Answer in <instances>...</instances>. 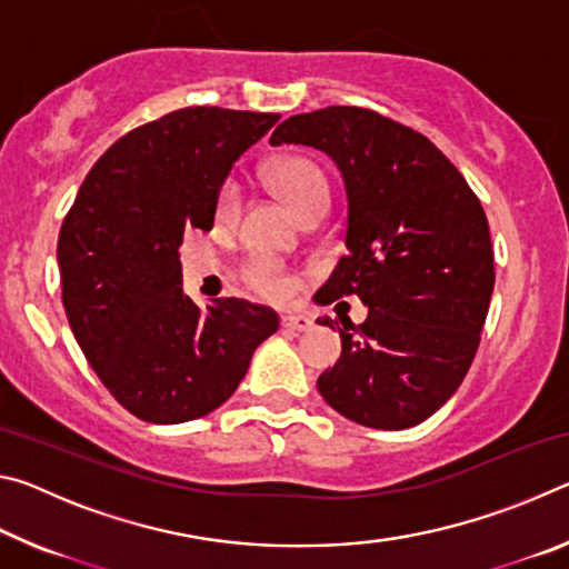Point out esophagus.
Returning <instances> with one entry per match:
<instances>
[{"instance_id":"obj_1","label":"esophagus","mask_w":569,"mask_h":569,"mask_svg":"<svg viewBox=\"0 0 569 569\" xmlns=\"http://www.w3.org/2000/svg\"><path fill=\"white\" fill-rule=\"evenodd\" d=\"M281 323H283V329H288V331H308L313 326V321L308 319V316H301V313H286V316H281Z\"/></svg>"}]
</instances>
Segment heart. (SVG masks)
Here are the masks:
<instances>
[{"mask_svg":"<svg viewBox=\"0 0 569 569\" xmlns=\"http://www.w3.org/2000/svg\"><path fill=\"white\" fill-rule=\"evenodd\" d=\"M266 172L278 196L291 206L293 213L301 220L329 210V182H326V176L316 162L308 158L286 156L276 158ZM240 208H243V190L230 178L218 190L216 220L220 226H233L240 216ZM240 278H243L250 291L271 298V301H286L298 288V278L268 256L248 258L243 268H240Z\"/></svg>","mask_w":569,"mask_h":569,"instance_id":"1","label":"heart"}]
</instances>
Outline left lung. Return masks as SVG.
Masks as SVG:
<instances>
[{
    "mask_svg": "<svg viewBox=\"0 0 569 569\" xmlns=\"http://www.w3.org/2000/svg\"><path fill=\"white\" fill-rule=\"evenodd\" d=\"M308 146L341 170L346 253L316 301L359 296L369 306L341 333V359L319 377L321 397L371 429L429 419L465 381L495 288V250L475 190L421 132L363 108L293 114L271 146Z\"/></svg>",
    "mask_w": 569,
    "mask_h": 569,
    "instance_id": "8db88e82",
    "label": "left lung"
}]
</instances>
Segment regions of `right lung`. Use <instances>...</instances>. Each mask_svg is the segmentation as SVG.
<instances>
[{"mask_svg":"<svg viewBox=\"0 0 569 569\" xmlns=\"http://www.w3.org/2000/svg\"><path fill=\"white\" fill-rule=\"evenodd\" d=\"M281 114L182 108L94 162L57 240L67 321L124 409L150 423L206 417L243 381L278 313L243 298L200 308L182 291L188 228L210 230L233 162Z\"/></svg>","mask_w":569,"mask_h":569,"instance_id":"right-lung-1","label":"right lung"}]
</instances>
